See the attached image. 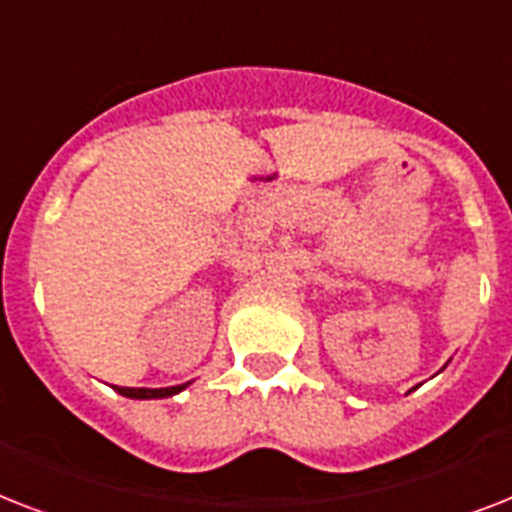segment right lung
I'll list each match as a JSON object with an SVG mask.
<instances>
[{"mask_svg": "<svg viewBox=\"0 0 512 512\" xmlns=\"http://www.w3.org/2000/svg\"><path fill=\"white\" fill-rule=\"evenodd\" d=\"M185 385H188V382H185ZM185 385H175V388H119V385H114V388L127 398H164L180 393Z\"/></svg>", "mask_w": 512, "mask_h": 512, "instance_id": "obj_1", "label": "right lung"}]
</instances>
